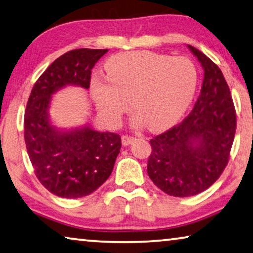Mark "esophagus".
I'll return each instance as SVG.
<instances>
[{
    "instance_id": "obj_1",
    "label": "esophagus",
    "mask_w": 253,
    "mask_h": 253,
    "mask_svg": "<svg viewBox=\"0 0 253 253\" xmlns=\"http://www.w3.org/2000/svg\"><path fill=\"white\" fill-rule=\"evenodd\" d=\"M122 141H123V145L127 146V145L131 144V143L135 141V138L131 136H128V135H124V136L122 137Z\"/></svg>"
}]
</instances>
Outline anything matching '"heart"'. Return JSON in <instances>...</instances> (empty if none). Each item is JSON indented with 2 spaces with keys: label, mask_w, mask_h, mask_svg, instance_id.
<instances>
[{
  "label": "heart",
  "mask_w": 253,
  "mask_h": 253,
  "mask_svg": "<svg viewBox=\"0 0 253 253\" xmlns=\"http://www.w3.org/2000/svg\"><path fill=\"white\" fill-rule=\"evenodd\" d=\"M107 76L94 75L90 96L97 110L112 125L120 122L131 101L135 124L144 122L150 128L174 123L193 100L199 74L186 56L127 52L105 62Z\"/></svg>",
  "instance_id": "heart-1"
}]
</instances>
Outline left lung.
Segmentation results:
<instances>
[{
  "label": "left lung",
  "mask_w": 253,
  "mask_h": 253,
  "mask_svg": "<svg viewBox=\"0 0 253 253\" xmlns=\"http://www.w3.org/2000/svg\"><path fill=\"white\" fill-rule=\"evenodd\" d=\"M201 63L203 83L194 108L185 119L150 141L148 174L156 186L172 197L206 191L228 163L236 116L223 73L201 51L187 45Z\"/></svg>",
  "instance_id": "1"
}]
</instances>
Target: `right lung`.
Here are the masks:
<instances>
[{
  "label": "right lung",
  "instance_id": "obj_1",
  "mask_svg": "<svg viewBox=\"0 0 253 253\" xmlns=\"http://www.w3.org/2000/svg\"><path fill=\"white\" fill-rule=\"evenodd\" d=\"M108 50L78 48L51 63L35 83L25 114V142L36 177L54 195L86 197L111 175L122 138L85 123L55 126L50 116L53 95L68 86L89 87L90 70Z\"/></svg>",
  "mask_w": 253,
  "mask_h": 253
}]
</instances>
